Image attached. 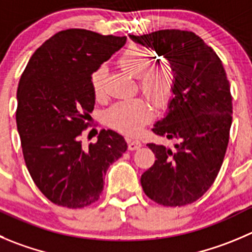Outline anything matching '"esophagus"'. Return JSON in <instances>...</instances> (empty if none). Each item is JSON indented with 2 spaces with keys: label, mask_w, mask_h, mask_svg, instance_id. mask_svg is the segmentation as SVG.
<instances>
[{
  "label": "esophagus",
  "mask_w": 252,
  "mask_h": 252,
  "mask_svg": "<svg viewBox=\"0 0 252 252\" xmlns=\"http://www.w3.org/2000/svg\"><path fill=\"white\" fill-rule=\"evenodd\" d=\"M142 146V143L137 140H130L128 141V150L130 151H136Z\"/></svg>",
  "instance_id": "esophagus-1"
}]
</instances>
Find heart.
<instances>
[{
	"label": "heart",
	"instance_id": "b5f03b06",
	"mask_svg": "<svg viewBox=\"0 0 252 252\" xmlns=\"http://www.w3.org/2000/svg\"><path fill=\"white\" fill-rule=\"evenodd\" d=\"M120 64L130 73L137 76L140 88L152 95L158 101L169 99L174 86L173 73L167 66L152 68L150 53L143 48L131 45L125 50L119 59ZM92 88L94 95L100 97L104 94L105 68L99 66L92 74ZM151 119V107L147 100L142 97L122 100L112 105L106 111V122L112 128L128 135H136L142 130L143 125Z\"/></svg>",
	"mask_w": 252,
	"mask_h": 252
}]
</instances>
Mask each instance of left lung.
Returning a JSON list of instances; mask_svg holds the SVG:
<instances>
[{"instance_id":"8db88e82","label":"left lung","mask_w":252,"mask_h":252,"mask_svg":"<svg viewBox=\"0 0 252 252\" xmlns=\"http://www.w3.org/2000/svg\"><path fill=\"white\" fill-rule=\"evenodd\" d=\"M130 38L168 59L174 71L169 111L152 131L178 142L174 148L148 143L156 160L141 176V186L157 204H190L214 183L229 143L232 97L226 73L212 47L189 31Z\"/></svg>"}]
</instances>
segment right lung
<instances>
[{"instance_id": "right-lung-1", "label": "right lung", "mask_w": 252, "mask_h": 252, "mask_svg": "<svg viewBox=\"0 0 252 252\" xmlns=\"http://www.w3.org/2000/svg\"><path fill=\"white\" fill-rule=\"evenodd\" d=\"M126 37L88 30L61 31L31 57L17 89V130L26 166L52 203L78 209L100 198L110 164L127 150L124 137L101 130L81 146L95 95L92 74Z\"/></svg>"}]
</instances>
